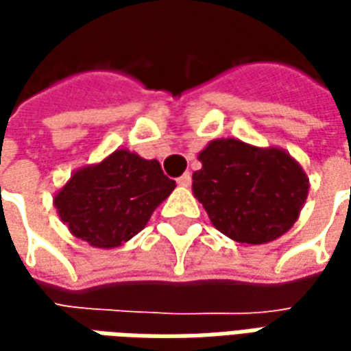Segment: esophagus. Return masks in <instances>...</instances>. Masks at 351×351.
<instances>
[{"instance_id":"obj_1","label":"esophagus","mask_w":351,"mask_h":351,"mask_svg":"<svg viewBox=\"0 0 351 351\" xmlns=\"http://www.w3.org/2000/svg\"><path fill=\"white\" fill-rule=\"evenodd\" d=\"M176 182H178V186H182V188H188V186L191 184V175H190V173H184V175L180 176V178H178Z\"/></svg>"}]
</instances>
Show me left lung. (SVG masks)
<instances>
[{"mask_svg":"<svg viewBox=\"0 0 351 351\" xmlns=\"http://www.w3.org/2000/svg\"><path fill=\"white\" fill-rule=\"evenodd\" d=\"M197 160L201 169L193 173V197L231 241L271 243L299 220L310 180L284 148L214 138Z\"/></svg>","mask_w":351,"mask_h":351,"instance_id":"8db88e82","label":"left lung"}]
</instances>
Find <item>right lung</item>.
I'll return each instance as SVG.
<instances>
[{
  "label": "right lung",
  "mask_w": 351,
  "mask_h": 351,
  "mask_svg": "<svg viewBox=\"0 0 351 351\" xmlns=\"http://www.w3.org/2000/svg\"><path fill=\"white\" fill-rule=\"evenodd\" d=\"M175 188L160 161L118 148L105 160L77 169L54 193V206L77 239L108 250L141 233Z\"/></svg>",
  "instance_id": "add662e5"
}]
</instances>
